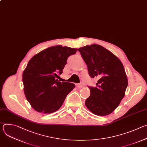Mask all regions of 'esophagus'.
Here are the masks:
<instances>
[{
  "label": "esophagus",
  "instance_id": "obj_1",
  "mask_svg": "<svg viewBox=\"0 0 147 147\" xmlns=\"http://www.w3.org/2000/svg\"><path fill=\"white\" fill-rule=\"evenodd\" d=\"M76 87L78 88H81L84 87V85L82 84H76Z\"/></svg>",
  "mask_w": 147,
  "mask_h": 147
}]
</instances>
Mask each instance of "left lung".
I'll use <instances>...</instances> for the list:
<instances>
[{
	"label": "left lung",
	"instance_id": "1",
	"mask_svg": "<svg viewBox=\"0 0 147 147\" xmlns=\"http://www.w3.org/2000/svg\"><path fill=\"white\" fill-rule=\"evenodd\" d=\"M78 51L87 65L90 76L99 78L96 87H89L91 94L86 106L96 115H108L119 105L128 85L122 63L99 45H87Z\"/></svg>",
	"mask_w": 147,
	"mask_h": 147
}]
</instances>
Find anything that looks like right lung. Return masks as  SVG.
<instances>
[{
  "instance_id": "add662e5",
  "label": "right lung",
  "mask_w": 147,
  "mask_h": 147,
  "mask_svg": "<svg viewBox=\"0 0 147 147\" xmlns=\"http://www.w3.org/2000/svg\"><path fill=\"white\" fill-rule=\"evenodd\" d=\"M76 48L56 45L34 55L23 73L24 92L31 107L38 112L49 114L57 111L73 88V83L60 82L67 58Z\"/></svg>"
}]
</instances>
